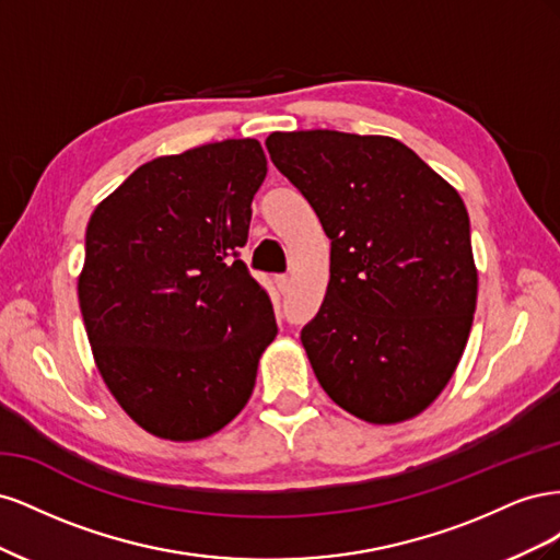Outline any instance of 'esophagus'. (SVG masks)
I'll list each match as a JSON object with an SVG mask.
<instances>
[{"label":"esophagus","mask_w":560,"mask_h":560,"mask_svg":"<svg viewBox=\"0 0 560 560\" xmlns=\"http://www.w3.org/2000/svg\"><path fill=\"white\" fill-rule=\"evenodd\" d=\"M276 284H278L280 292H287V290H290V278H287V276H278V278H276Z\"/></svg>","instance_id":"34e87169"}]
</instances>
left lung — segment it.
Listing matches in <instances>:
<instances>
[{
    "mask_svg": "<svg viewBox=\"0 0 560 560\" xmlns=\"http://www.w3.org/2000/svg\"><path fill=\"white\" fill-rule=\"evenodd\" d=\"M266 149L331 241L325 301L301 329L322 389L374 425L416 418L451 381L477 308L460 194L385 135L270 132Z\"/></svg>",
    "mask_w": 560,
    "mask_h": 560,
    "instance_id": "8db88e82",
    "label": "left lung"
}]
</instances>
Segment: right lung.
Listing matches in <instances>:
<instances>
[{
  "label": "right lung",
  "mask_w": 560,
  "mask_h": 560,
  "mask_svg": "<svg viewBox=\"0 0 560 560\" xmlns=\"http://www.w3.org/2000/svg\"><path fill=\"white\" fill-rule=\"evenodd\" d=\"M266 171L257 140L202 144L140 165L91 214L79 308L100 376L149 434L206 439L252 395L278 325L235 254Z\"/></svg>",
  "instance_id": "add662e5"
}]
</instances>
